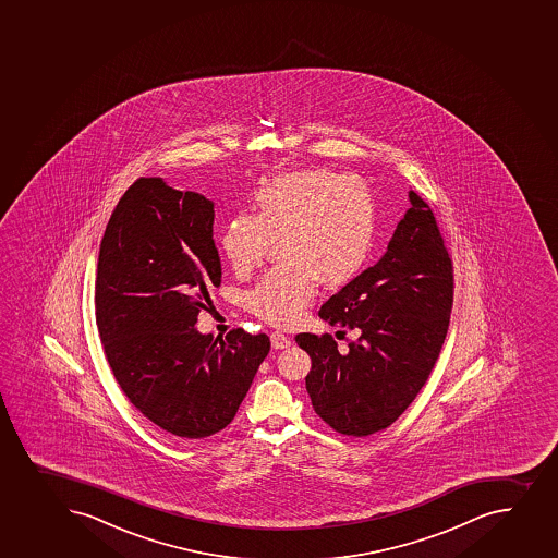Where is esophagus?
I'll use <instances>...</instances> for the list:
<instances>
[{
    "mask_svg": "<svg viewBox=\"0 0 558 558\" xmlns=\"http://www.w3.org/2000/svg\"><path fill=\"white\" fill-rule=\"evenodd\" d=\"M270 345L272 349H288L291 345V338L286 337L282 332H270Z\"/></svg>",
    "mask_w": 558,
    "mask_h": 558,
    "instance_id": "34e87169",
    "label": "esophagus"
}]
</instances>
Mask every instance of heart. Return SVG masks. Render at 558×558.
<instances>
[{
	"mask_svg": "<svg viewBox=\"0 0 558 558\" xmlns=\"http://www.w3.org/2000/svg\"><path fill=\"white\" fill-rule=\"evenodd\" d=\"M254 215H238L220 245L238 275L264 262L278 242L276 265L243 294L253 315L291 326L315 296L318 282L337 288L359 275L375 243V198L364 180L329 169L272 178L258 189Z\"/></svg>",
	"mask_w": 558,
	"mask_h": 558,
	"instance_id": "1",
	"label": "heart"
}]
</instances>
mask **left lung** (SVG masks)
<instances>
[{
    "instance_id": "8db88e82",
    "label": "left lung",
    "mask_w": 558,
    "mask_h": 558,
    "mask_svg": "<svg viewBox=\"0 0 558 558\" xmlns=\"http://www.w3.org/2000/svg\"><path fill=\"white\" fill-rule=\"evenodd\" d=\"M386 253L318 311L360 332L345 354L331 335L302 332L311 356L305 387L316 414L349 436L386 429L413 402L435 367L452 307V264L429 205L409 193Z\"/></svg>"
}]
</instances>
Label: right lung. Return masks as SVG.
<instances>
[{
  "mask_svg": "<svg viewBox=\"0 0 558 558\" xmlns=\"http://www.w3.org/2000/svg\"><path fill=\"white\" fill-rule=\"evenodd\" d=\"M213 223L204 194L140 178L98 256L96 324L114 378L140 413L185 440L231 424L270 349L267 335L215 338L194 327L221 282Z\"/></svg>",
  "mask_w": 558,
  "mask_h": 558,
  "instance_id": "add662e5",
  "label": "right lung"
}]
</instances>
